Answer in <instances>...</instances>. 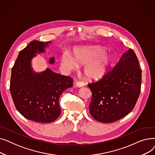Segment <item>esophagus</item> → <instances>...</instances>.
Here are the masks:
<instances>
[{
  "mask_svg": "<svg viewBox=\"0 0 155 155\" xmlns=\"http://www.w3.org/2000/svg\"><path fill=\"white\" fill-rule=\"evenodd\" d=\"M76 85H77L78 87H82L85 86V84L84 82H81V81H77V82H76Z\"/></svg>",
  "mask_w": 155,
  "mask_h": 155,
  "instance_id": "esophagus-1",
  "label": "esophagus"
}]
</instances>
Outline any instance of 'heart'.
<instances>
[{
	"mask_svg": "<svg viewBox=\"0 0 155 155\" xmlns=\"http://www.w3.org/2000/svg\"><path fill=\"white\" fill-rule=\"evenodd\" d=\"M73 57L70 54L61 56V64L67 70L76 68L78 63L84 64V73L91 80H97L103 78L107 73L110 64L111 56L105 52V48L97 45L83 46L74 49Z\"/></svg>",
	"mask_w": 155,
	"mask_h": 155,
	"instance_id": "b5f03b06",
	"label": "heart"
}]
</instances>
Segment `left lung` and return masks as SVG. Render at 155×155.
Here are the masks:
<instances>
[{"instance_id":"obj_1","label":"left lung","mask_w":155,"mask_h":155,"mask_svg":"<svg viewBox=\"0 0 155 155\" xmlns=\"http://www.w3.org/2000/svg\"><path fill=\"white\" fill-rule=\"evenodd\" d=\"M141 73L137 56L130 48L102 79L88 84L92 94L89 109L94 119L110 123L131 112L141 92Z\"/></svg>"}]
</instances>
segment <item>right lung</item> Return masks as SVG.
<instances>
[{"label": "right lung", "mask_w": 155, "mask_h": 155, "mask_svg": "<svg viewBox=\"0 0 155 155\" xmlns=\"http://www.w3.org/2000/svg\"><path fill=\"white\" fill-rule=\"evenodd\" d=\"M51 43L32 41L21 50L12 68L10 92L15 107L24 117L41 123H50L61 114L60 97L73 87V79L56 73L50 68L36 73L31 68V60L36 54L44 53ZM50 64L54 58H50Z\"/></svg>", "instance_id": "right-lung-1"}]
</instances>
